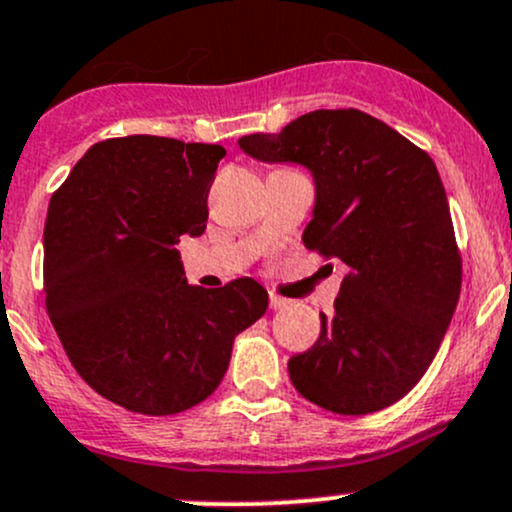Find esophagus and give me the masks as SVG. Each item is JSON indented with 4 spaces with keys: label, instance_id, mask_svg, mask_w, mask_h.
<instances>
[{
    "label": "esophagus",
    "instance_id": "obj_1",
    "mask_svg": "<svg viewBox=\"0 0 512 512\" xmlns=\"http://www.w3.org/2000/svg\"><path fill=\"white\" fill-rule=\"evenodd\" d=\"M268 302H271V309H285V307H287V304H290V302H287V300H285V297L275 295V292H273V295H271V297H268Z\"/></svg>",
    "mask_w": 512,
    "mask_h": 512
}]
</instances>
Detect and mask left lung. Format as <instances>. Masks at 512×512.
<instances>
[{
    "label": "left lung",
    "mask_w": 512,
    "mask_h": 512,
    "mask_svg": "<svg viewBox=\"0 0 512 512\" xmlns=\"http://www.w3.org/2000/svg\"><path fill=\"white\" fill-rule=\"evenodd\" d=\"M239 147L312 171L317 203L302 241L348 268L317 343L287 363L292 384L341 416L387 409L426 375L462 287L433 159L355 108L304 113L275 135L241 137Z\"/></svg>",
    "instance_id": "8db88e82"
}]
</instances>
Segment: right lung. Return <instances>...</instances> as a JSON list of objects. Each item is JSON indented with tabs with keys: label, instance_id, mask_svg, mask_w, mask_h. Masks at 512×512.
<instances>
[{
	"label": "right lung",
	"instance_id": "right-lung-1",
	"mask_svg": "<svg viewBox=\"0 0 512 512\" xmlns=\"http://www.w3.org/2000/svg\"><path fill=\"white\" fill-rule=\"evenodd\" d=\"M225 147L128 135L96 142L53 193L45 220V309L94 392L174 416L220 387L237 333L268 309L239 278L188 285L181 237H200Z\"/></svg>",
	"mask_w": 512,
	"mask_h": 512
}]
</instances>
